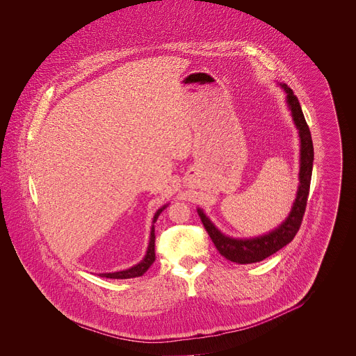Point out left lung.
<instances>
[{
  "label": "left lung",
  "mask_w": 356,
  "mask_h": 356,
  "mask_svg": "<svg viewBox=\"0 0 356 356\" xmlns=\"http://www.w3.org/2000/svg\"><path fill=\"white\" fill-rule=\"evenodd\" d=\"M280 85L286 93V104L291 109L293 122L299 130V137H300V171H299L300 184H299V189L296 193L292 211L289 212L288 218L277 229L268 232L267 234L254 237V238H233L220 233V230H218L215 225L204 213L203 209L197 208L204 227L208 236L211 237L213 245L219 251V254L225 256L227 260L236 261L240 264L261 261L263 259L284 248L286 244H289L295 238L303 220L307 199L309 193L312 161H314V147H312L311 133L305 122V115L298 97L293 95L292 89L288 88V85L285 83H280Z\"/></svg>",
  "instance_id": "8db88e82"
}]
</instances>
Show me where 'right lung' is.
I'll return each instance as SVG.
<instances>
[{
    "mask_svg": "<svg viewBox=\"0 0 356 356\" xmlns=\"http://www.w3.org/2000/svg\"><path fill=\"white\" fill-rule=\"evenodd\" d=\"M168 204H164L161 208H159L153 216V223L157 220L160 212L167 207ZM156 256H154V226L152 225L151 227V238H149V245L147 250V254L145 257L136 266L127 268V270H122V271H115V273H102L100 274L102 277L105 278H113V280H126V278H134V277H141L154 261Z\"/></svg>",
    "mask_w": 356,
    "mask_h": 356,
    "instance_id": "add662e5",
    "label": "right lung"
}]
</instances>
